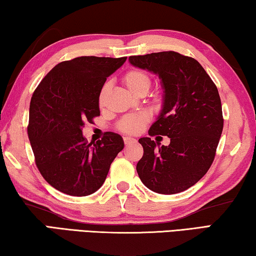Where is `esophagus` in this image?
Wrapping results in <instances>:
<instances>
[{
    "label": "esophagus",
    "instance_id": "obj_1",
    "mask_svg": "<svg viewBox=\"0 0 256 256\" xmlns=\"http://www.w3.org/2000/svg\"><path fill=\"white\" fill-rule=\"evenodd\" d=\"M124 142L126 145H132V144L137 143V140H136V138H132V137H124Z\"/></svg>",
    "mask_w": 256,
    "mask_h": 256
}]
</instances>
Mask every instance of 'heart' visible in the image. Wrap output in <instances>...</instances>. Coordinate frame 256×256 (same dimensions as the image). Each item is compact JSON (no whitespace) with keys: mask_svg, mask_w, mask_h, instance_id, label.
Instances as JSON below:
<instances>
[{"mask_svg":"<svg viewBox=\"0 0 256 256\" xmlns=\"http://www.w3.org/2000/svg\"><path fill=\"white\" fill-rule=\"evenodd\" d=\"M122 80L124 85L127 86V88L135 95L140 93V92H148L150 87V84H152L150 77L148 74L142 70H136V69L126 72ZM108 90H110V85H108V84H106V85L102 87V90H100V98H98V103L100 106L104 104V100H106V96ZM146 121H148V116L144 114V113L126 116L124 118L121 119V121L118 124V128L121 132L134 134L140 130Z\"/></svg>","mask_w":256,"mask_h":256,"instance_id":"b5f03b06","label":"heart"}]
</instances>
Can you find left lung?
<instances>
[{
    "mask_svg": "<svg viewBox=\"0 0 256 256\" xmlns=\"http://www.w3.org/2000/svg\"><path fill=\"white\" fill-rule=\"evenodd\" d=\"M129 62L160 78L162 108L148 134L170 138L168 146L150 137L140 138L144 154L137 163V174L148 190L158 194L186 190L214 160L224 128L219 92L195 58L177 52L134 56Z\"/></svg>",
    "mask_w": 256,
    "mask_h": 256,
    "instance_id": "obj_1",
    "label": "left lung"
}]
</instances>
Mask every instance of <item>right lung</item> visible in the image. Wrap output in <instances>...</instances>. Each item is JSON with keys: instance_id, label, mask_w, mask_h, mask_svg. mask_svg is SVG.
<instances>
[{"instance_id": "right-lung-1", "label": "right lung", "mask_w": 256, "mask_h": 256, "mask_svg": "<svg viewBox=\"0 0 256 256\" xmlns=\"http://www.w3.org/2000/svg\"><path fill=\"white\" fill-rule=\"evenodd\" d=\"M126 60V56H80L64 61L34 92L28 137L36 166L46 182L64 194L95 192L124 148L122 137L111 132L102 140L88 143L82 127L100 116V90Z\"/></svg>"}]
</instances>
